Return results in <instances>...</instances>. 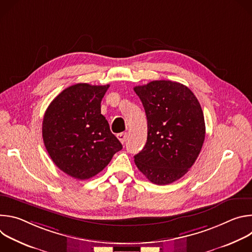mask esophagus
I'll list each match as a JSON object with an SVG mask.
<instances>
[{
    "instance_id": "obj_1",
    "label": "esophagus",
    "mask_w": 252,
    "mask_h": 252,
    "mask_svg": "<svg viewBox=\"0 0 252 252\" xmlns=\"http://www.w3.org/2000/svg\"><path fill=\"white\" fill-rule=\"evenodd\" d=\"M118 138H119V140L123 143V145H124V143L126 142V132H122V133H119L118 135Z\"/></svg>"
}]
</instances>
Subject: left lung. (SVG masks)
I'll return each instance as SVG.
<instances>
[{
  "label": "left lung",
  "mask_w": 252,
  "mask_h": 252,
  "mask_svg": "<svg viewBox=\"0 0 252 252\" xmlns=\"http://www.w3.org/2000/svg\"><path fill=\"white\" fill-rule=\"evenodd\" d=\"M133 90L148 120L147 143L134 156L135 165L153 184H171L189 171L201 151L205 124L199 101L188 87L172 81Z\"/></svg>",
  "instance_id": "8db88e82"
}]
</instances>
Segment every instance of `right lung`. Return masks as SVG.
<instances>
[{
    "label": "right lung",
    "instance_id": "right-lung-1",
    "mask_svg": "<svg viewBox=\"0 0 252 252\" xmlns=\"http://www.w3.org/2000/svg\"><path fill=\"white\" fill-rule=\"evenodd\" d=\"M110 85L77 84L50 103L43 121V139L55 164L81 179L100 172L123 149L100 114V101Z\"/></svg>",
    "mask_w": 252,
    "mask_h": 252
}]
</instances>
